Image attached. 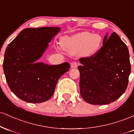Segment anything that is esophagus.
I'll use <instances>...</instances> for the list:
<instances>
[{
  "label": "esophagus",
  "instance_id": "34e87169",
  "mask_svg": "<svg viewBox=\"0 0 134 134\" xmlns=\"http://www.w3.org/2000/svg\"><path fill=\"white\" fill-rule=\"evenodd\" d=\"M78 65H79V63L76 62V61H74V62H72L71 63V64H70L72 68H76L78 66Z\"/></svg>",
  "mask_w": 134,
  "mask_h": 134
}]
</instances>
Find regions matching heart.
<instances>
[{
  "label": "heart",
  "instance_id": "heart-1",
  "mask_svg": "<svg viewBox=\"0 0 134 134\" xmlns=\"http://www.w3.org/2000/svg\"><path fill=\"white\" fill-rule=\"evenodd\" d=\"M102 43V38L98 34L82 32L71 37L62 40V44L66 50L76 54L80 52L85 55H91L98 51Z\"/></svg>",
  "mask_w": 134,
  "mask_h": 134
}]
</instances>
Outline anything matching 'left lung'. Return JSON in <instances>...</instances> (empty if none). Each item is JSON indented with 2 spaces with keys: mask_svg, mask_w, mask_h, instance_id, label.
<instances>
[{
  "mask_svg": "<svg viewBox=\"0 0 134 134\" xmlns=\"http://www.w3.org/2000/svg\"><path fill=\"white\" fill-rule=\"evenodd\" d=\"M80 92L88 103L110 104L127 90L131 72L127 45L115 32L108 38L94 54L79 58Z\"/></svg>",
  "mask_w": 134,
  "mask_h": 134,
  "instance_id": "1",
  "label": "left lung"
}]
</instances>
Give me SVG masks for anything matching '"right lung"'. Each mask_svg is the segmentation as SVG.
Segmentation results:
<instances>
[{"mask_svg":"<svg viewBox=\"0 0 134 134\" xmlns=\"http://www.w3.org/2000/svg\"><path fill=\"white\" fill-rule=\"evenodd\" d=\"M60 31L58 27L26 28L7 46L3 62L4 74L10 90L22 100L31 103L48 100L58 79L70 69L67 62L56 65L33 64Z\"/></svg>","mask_w":134,"mask_h":134,"instance_id":"obj_1","label":"right lung"}]
</instances>
